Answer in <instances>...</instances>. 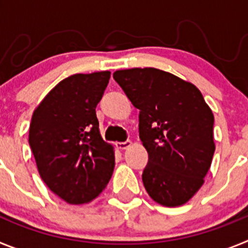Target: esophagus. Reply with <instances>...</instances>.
<instances>
[{
  "mask_svg": "<svg viewBox=\"0 0 248 248\" xmlns=\"http://www.w3.org/2000/svg\"><path fill=\"white\" fill-rule=\"evenodd\" d=\"M115 146H117L119 150H125V149L130 148L131 141H130V140H126V141H124V143H117V144H115Z\"/></svg>",
  "mask_w": 248,
  "mask_h": 248,
  "instance_id": "obj_1",
  "label": "esophagus"
}]
</instances>
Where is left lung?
Masks as SVG:
<instances>
[{"label":"left lung","mask_w":248,"mask_h":248,"mask_svg":"<svg viewBox=\"0 0 248 248\" xmlns=\"http://www.w3.org/2000/svg\"><path fill=\"white\" fill-rule=\"evenodd\" d=\"M135 108L149 154L143 183L163 206H180L199 191L215 153L214 114L194 84L156 68L114 72Z\"/></svg>","instance_id":"left-lung-1"}]
</instances>
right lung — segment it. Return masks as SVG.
<instances>
[{
    "label": "right lung",
    "mask_w": 248,
    "mask_h": 248,
    "mask_svg": "<svg viewBox=\"0 0 248 248\" xmlns=\"http://www.w3.org/2000/svg\"><path fill=\"white\" fill-rule=\"evenodd\" d=\"M110 72L73 74L33 111L30 143L38 172L52 192L72 205L99 196L114 170L113 146L99 133L95 108Z\"/></svg>",
    "instance_id": "add662e5"
}]
</instances>
